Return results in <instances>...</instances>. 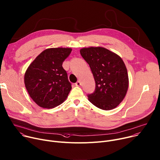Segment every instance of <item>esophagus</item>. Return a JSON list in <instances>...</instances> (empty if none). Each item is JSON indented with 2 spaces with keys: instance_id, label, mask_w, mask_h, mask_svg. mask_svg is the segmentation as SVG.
<instances>
[{
  "instance_id": "esophagus-1",
  "label": "esophagus",
  "mask_w": 160,
  "mask_h": 160,
  "mask_svg": "<svg viewBox=\"0 0 160 160\" xmlns=\"http://www.w3.org/2000/svg\"><path fill=\"white\" fill-rule=\"evenodd\" d=\"M76 85L78 86V87H79V86L81 85V81H78L76 83Z\"/></svg>"
}]
</instances>
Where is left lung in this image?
<instances>
[{
	"label": "left lung",
	"instance_id": "8db88e82",
	"mask_svg": "<svg viewBox=\"0 0 160 160\" xmlns=\"http://www.w3.org/2000/svg\"><path fill=\"white\" fill-rule=\"evenodd\" d=\"M80 53L89 65L95 90L89 101L103 110L115 108L125 97L129 86L127 68L122 58L103 47L83 48Z\"/></svg>",
	"mask_w": 160,
	"mask_h": 160
}]
</instances>
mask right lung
Returning a JSON list of instances; mask_svg holds the SVG:
<instances>
[{
  "label": "right lung",
  "instance_id": "obj_1",
  "mask_svg": "<svg viewBox=\"0 0 160 160\" xmlns=\"http://www.w3.org/2000/svg\"><path fill=\"white\" fill-rule=\"evenodd\" d=\"M70 48H51L40 53L27 69L24 82L32 99L43 108H53L65 101L72 84L63 62Z\"/></svg>",
  "mask_w": 160,
  "mask_h": 160
}]
</instances>
